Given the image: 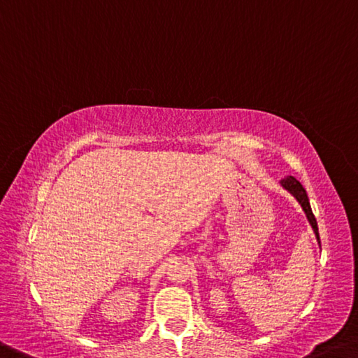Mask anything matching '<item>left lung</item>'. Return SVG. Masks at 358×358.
I'll return each instance as SVG.
<instances>
[{"mask_svg": "<svg viewBox=\"0 0 358 358\" xmlns=\"http://www.w3.org/2000/svg\"><path fill=\"white\" fill-rule=\"evenodd\" d=\"M280 185H282L283 188H285L287 191H290L292 194H293L294 197H296V201H298L299 203H301V207H303V210H304L306 217H308L309 223H310V226H312V229H314V232H315L317 241H319V243H320L319 228H317V220H315V217H314V213H312V208H310V203H309V197H308V194H306V189L303 188V185L299 183V181H298L296 178L292 177V175H288V177L280 180Z\"/></svg>", "mask_w": 358, "mask_h": 358, "instance_id": "left-lung-1", "label": "left lung"}]
</instances>
